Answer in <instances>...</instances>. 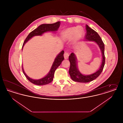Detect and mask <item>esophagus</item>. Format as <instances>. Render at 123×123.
<instances>
[{"label":"esophagus","instance_id":"34e87169","mask_svg":"<svg viewBox=\"0 0 123 123\" xmlns=\"http://www.w3.org/2000/svg\"><path fill=\"white\" fill-rule=\"evenodd\" d=\"M64 58L65 59H67L69 57V53H67V52H64Z\"/></svg>","mask_w":123,"mask_h":123}]
</instances>
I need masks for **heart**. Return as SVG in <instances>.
I'll list each match as a JSON object with an SVG mask.
<instances>
[{
    "label": "heart",
    "instance_id": "b5f03b06",
    "mask_svg": "<svg viewBox=\"0 0 123 123\" xmlns=\"http://www.w3.org/2000/svg\"><path fill=\"white\" fill-rule=\"evenodd\" d=\"M84 35V31L78 27H73L67 28L61 33V38L65 41H69L72 40L74 44H78Z\"/></svg>",
    "mask_w": 123,
    "mask_h": 123
}]
</instances>
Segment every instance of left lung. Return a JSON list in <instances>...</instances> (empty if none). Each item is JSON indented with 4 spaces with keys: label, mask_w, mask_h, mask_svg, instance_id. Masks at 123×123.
<instances>
[{
    "label": "left lung",
    "mask_w": 123,
    "mask_h": 123,
    "mask_svg": "<svg viewBox=\"0 0 123 123\" xmlns=\"http://www.w3.org/2000/svg\"><path fill=\"white\" fill-rule=\"evenodd\" d=\"M86 28L87 32L85 35V41H94L98 45L102 54V61L98 70L90 75H83L78 70L76 55L73 53H71L69 57V60L70 62V67L69 72L72 80L79 82H91L97 78L102 71L105 63L104 54L105 46L103 42L98 34L90 28L88 25H86Z\"/></svg>",
    "instance_id": "1"
}]
</instances>
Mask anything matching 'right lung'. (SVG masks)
<instances>
[{"label": "right lung", "mask_w": 123, "mask_h": 123, "mask_svg": "<svg viewBox=\"0 0 123 123\" xmlns=\"http://www.w3.org/2000/svg\"><path fill=\"white\" fill-rule=\"evenodd\" d=\"M60 22H58L54 24H43L40 25L37 28H36V29L32 31L31 32H30L29 35H28V36L26 38L23 44V47H22V50L25 44L28 41H29V40L31 39L33 37L35 36L42 35L44 33L49 32V31L55 32L56 31H57L60 26ZM64 51L63 50L57 56V57L54 59V61L53 63V65L51 67L50 70L48 72V73L45 77L42 78L41 79H37V80H35V79L31 78L30 77H29V76H28L26 75V74L25 73L23 69V66L22 65L23 71L24 75L29 81L35 85H46L51 82L53 81L54 74L55 70L61 64L62 61L64 59Z\"/></svg>", "instance_id": "obj_1"}]
</instances>
